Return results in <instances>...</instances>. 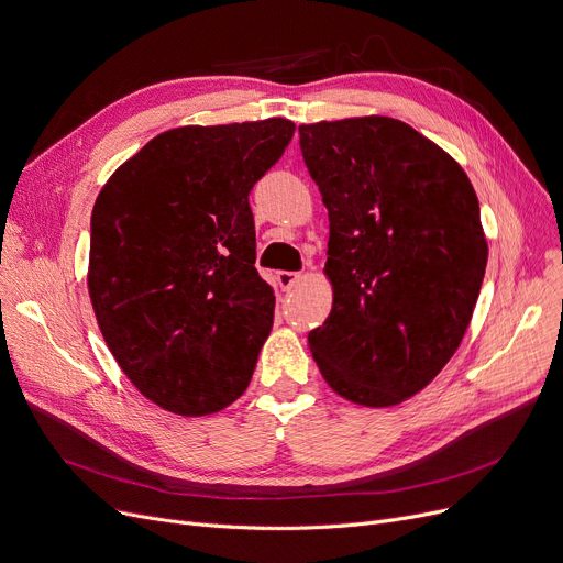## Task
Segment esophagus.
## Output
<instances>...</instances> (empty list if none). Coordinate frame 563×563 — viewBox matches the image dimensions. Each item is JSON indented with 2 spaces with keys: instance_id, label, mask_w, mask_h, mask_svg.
<instances>
[{
  "instance_id": "1",
  "label": "esophagus",
  "mask_w": 563,
  "mask_h": 563,
  "mask_svg": "<svg viewBox=\"0 0 563 563\" xmlns=\"http://www.w3.org/2000/svg\"><path fill=\"white\" fill-rule=\"evenodd\" d=\"M301 278H303L301 272H278V274H276V280H278V285H280L285 291H289L291 287H297Z\"/></svg>"
}]
</instances>
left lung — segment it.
I'll use <instances>...</instances> for the list:
<instances>
[{"instance_id": "left-lung-1", "label": "left lung", "mask_w": 563, "mask_h": 563, "mask_svg": "<svg viewBox=\"0 0 563 563\" xmlns=\"http://www.w3.org/2000/svg\"><path fill=\"white\" fill-rule=\"evenodd\" d=\"M329 210L333 310L308 344L329 386L363 406L422 390L459 349L488 246L463 168L386 115L299 128Z\"/></svg>"}]
</instances>
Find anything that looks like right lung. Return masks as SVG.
I'll use <instances>...</instances> for the list:
<instances>
[{"label":"right lung","instance_id":"add662e5","mask_svg":"<svg viewBox=\"0 0 563 563\" xmlns=\"http://www.w3.org/2000/svg\"><path fill=\"white\" fill-rule=\"evenodd\" d=\"M291 136L287 118L168 130L96 200L88 291L100 331L166 410L207 416L249 386L274 323L249 196Z\"/></svg>","mask_w":563,"mask_h":563}]
</instances>
